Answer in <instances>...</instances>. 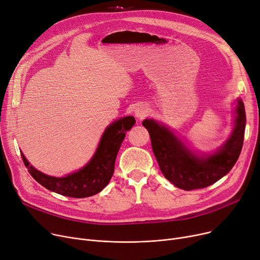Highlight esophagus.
Wrapping results in <instances>:
<instances>
[{
	"label": "esophagus",
	"instance_id": "obj_1",
	"mask_svg": "<svg viewBox=\"0 0 260 260\" xmlns=\"http://www.w3.org/2000/svg\"><path fill=\"white\" fill-rule=\"evenodd\" d=\"M134 114H135V117L138 120H142L147 115V107L143 104H139L135 107Z\"/></svg>",
	"mask_w": 260,
	"mask_h": 260
}]
</instances>
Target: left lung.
Instances as JSON below:
<instances>
[{
    "mask_svg": "<svg viewBox=\"0 0 260 260\" xmlns=\"http://www.w3.org/2000/svg\"><path fill=\"white\" fill-rule=\"evenodd\" d=\"M245 121L244 104L238 98L233 131L229 139L211 154L187 147L165 123L145 119L142 124L151 136L153 152L162 174L175 186L190 190L215 183L234 167L243 144Z\"/></svg>",
    "mask_w": 260,
    "mask_h": 260,
    "instance_id": "1",
    "label": "left lung"
}]
</instances>
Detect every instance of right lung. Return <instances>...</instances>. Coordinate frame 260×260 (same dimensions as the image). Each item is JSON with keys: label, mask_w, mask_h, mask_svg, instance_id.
<instances>
[{"label": "right lung", "mask_w": 260, "mask_h": 260, "mask_svg": "<svg viewBox=\"0 0 260 260\" xmlns=\"http://www.w3.org/2000/svg\"><path fill=\"white\" fill-rule=\"evenodd\" d=\"M135 122L133 116H127L111 123L105 128L91 159L82 169L64 177H53L40 172L30 166L23 153L21 156L32 178L45 188L67 197H90L101 192L111 180L119 148L125 133Z\"/></svg>", "instance_id": "1"}]
</instances>
